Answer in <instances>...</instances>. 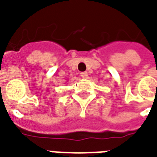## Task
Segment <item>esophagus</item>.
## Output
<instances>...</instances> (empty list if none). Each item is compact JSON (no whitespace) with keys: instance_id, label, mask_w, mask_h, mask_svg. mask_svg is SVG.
<instances>
[{"instance_id":"34e87169","label":"esophagus","mask_w":157,"mask_h":157,"mask_svg":"<svg viewBox=\"0 0 157 157\" xmlns=\"http://www.w3.org/2000/svg\"><path fill=\"white\" fill-rule=\"evenodd\" d=\"M81 76L84 79L88 78V72H86V71H85V72H81Z\"/></svg>"}]
</instances>
